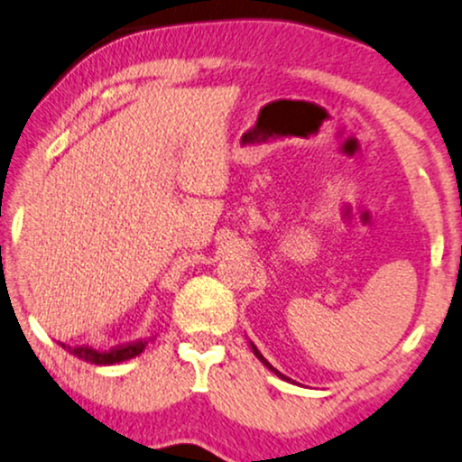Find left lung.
<instances>
[{"mask_svg": "<svg viewBox=\"0 0 462 462\" xmlns=\"http://www.w3.org/2000/svg\"><path fill=\"white\" fill-rule=\"evenodd\" d=\"M249 344H252V351H254V355H255V357H258L260 361H263V364L266 365V368H269L271 372H275V374H277V376H280V379H284V381H291V379H288V376H284V374H282V372H280V370H275V368H273V365H271V364H269V361H266V359L263 357V353H260V351H258V348H255V344H254V342H249Z\"/></svg>", "mask_w": 462, "mask_h": 462, "instance_id": "obj_1", "label": "left lung"}]
</instances>
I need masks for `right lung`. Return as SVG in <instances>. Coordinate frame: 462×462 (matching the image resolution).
Here are the masks:
<instances>
[{
    "label": "right lung",
    "mask_w": 462,
    "mask_h": 462,
    "mask_svg": "<svg viewBox=\"0 0 462 462\" xmlns=\"http://www.w3.org/2000/svg\"><path fill=\"white\" fill-rule=\"evenodd\" d=\"M150 340H137L131 344H122V346H114L109 351H97L92 346H66L62 344L64 351H69L75 357H79L88 364H97V365H114V364H122V361H129L133 357H137L143 348L148 346Z\"/></svg>",
    "instance_id": "obj_1"
}]
</instances>
